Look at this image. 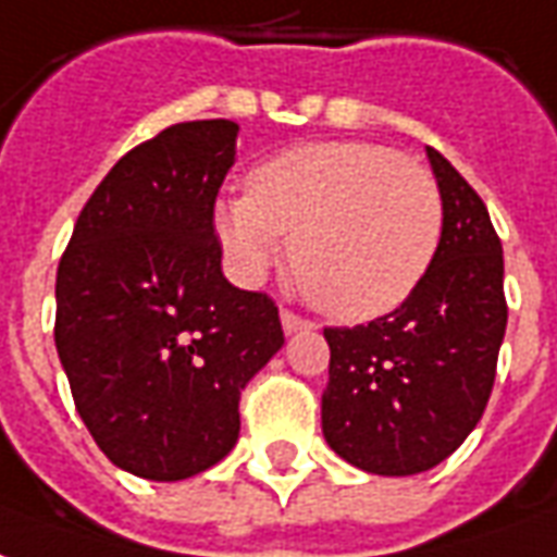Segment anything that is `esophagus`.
<instances>
[{"label": "esophagus", "mask_w": 557, "mask_h": 557, "mask_svg": "<svg viewBox=\"0 0 557 557\" xmlns=\"http://www.w3.org/2000/svg\"><path fill=\"white\" fill-rule=\"evenodd\" d=\"M282 329H284V335H296V332H302V329H311V320L299 318V314H294V311H287V308H284Z\"/></svg>", "instance_id": "esophagus-1"}]
</instances>
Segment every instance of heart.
Returning <instances> with one entry per match:
<instances>
[{"label": "heart", "instance_id": "b5f03b06", "mask_svg": "<svg viewBox=\"0 0 557 557\" xmlns=\"http://www.w3.org/2000/svg\"><path fill=\"white\" fill-rule=\"evenodd\" d=\"M213 231L239 282H261L290 237V270L332 318L373 320L404 306L436 258L442 198L421 162L373 141H311L222 195Z\"/></svg>", "mask_w": 557, "mask_h": 557}]
</instances>
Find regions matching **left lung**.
<instances>
[{
  "instance_id": "8db88e82",
  "label": "left lung",
  "mask_w": 557,
  "mask_h": 557,
  "mask_svg": "<svg viewBox=\"0 0 557 557\" xmlns=\"http://www.w3.org/2000/svg\"><path fill=\"white\" fill-rule=\"evenodd\" d=\"M442 237L412 296L368 326L323 329L329 385L323 436L356 469L428 472L481 421L505 341V258L484 201L428 148Z\"/></svg>"
}]
</instances>
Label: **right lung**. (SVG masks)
<instances>
[{
  "label": "right lung",
  "instance_id": "right-lung-1",
  "mask_svg": "<svg viewBox=\"0 0 557 557\" xmlns=\"http://www.w3.org/2000/svg\"><path fill=\"white\" fill-rule=\"evenodd\" d=\"M239 127L186 121L133 148L73 225L55 275V350L97 448L148 481L216 466L239 392L282 350L273 299L222 275L213 205Z\"/></svg>",
  "mask_w": 557,
  "mask_h": 557
}]
</instances>
